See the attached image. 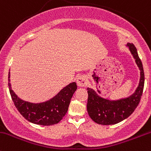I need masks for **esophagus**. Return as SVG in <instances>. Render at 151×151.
I'll return each mask as SVG.
<instances>
[{
    "label": "esophagus",
    "instance_id": "obj_1",
    "mask_svg": "<svg viewBox=\"0 0 151 151\" xmlns=\"http://www.w3.org/2000/svg\"><path fill=\"white\" fill-rule=\"evenodd\" d=\"M77 84L78 86H86L87 85V78L86 76H80L78 78H77Z\"/></svg>",
    "mask_w": 151,
    "mask_h": 151
}]
</instances>
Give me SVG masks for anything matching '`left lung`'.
<instances>
[{"label": "left lung", "instance_id": "obj_1", "mask_svg": "<svg viewBox=\"0 0 151 151\" xmlns=\"http://www.w3.org/2000/svg\"><path fill=\"white\" fill-rule=\"evenodd\" d=\"M127 46L129 49L140 71L139 85L134 92L129 97L116 100H110L101 97L94 89L87 88L88 95L87 111L90 118L98 124L113 125L122 122L134 111L140 101L145 83L143 67L134 45L128 43Z\"/></svg>", "mask_w": 151, "mask_h": 151}]
</instances>
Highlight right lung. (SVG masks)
<instances>
[{
	"label": "right lung",
	"instance_id": "add662e5",
	"mask_svg": "<svg viewBox=\"0 0 151 151\" xmlns=\"http://www.w3.org/2000/svg\"><path fill=\"white\" fill-rule=\"evenodd\" d=\"M9 88L15 107L24 119L38 125L50 126L59 123L65 116L71 98L77 89V85L76 82H72L52 99L40 103L22 100L14 92L10 83V72Z\"/></svg>",
	"mask_w": 151,
	"mask_h": 151
}]
</instances>
